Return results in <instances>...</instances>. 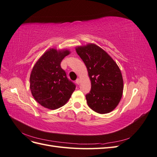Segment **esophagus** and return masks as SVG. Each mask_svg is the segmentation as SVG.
I'll list each match as a JSON object with an SVG mask.
<instances>
[{
	"mask_svg": "<svg viewBox=\"0 0 157 157\" xmlns=\"http://www.w3.org/2000/svg\"><path fill=\"white\" fill-rule=\"evenodd\" d=\"M80 78H77V80H76V83H77L78 85L80 84Z\"/></svg>",
	"mask_w": 157,
	"mask_h": 157,
	"instance_id": "34e87169",
	"label": "esophagus"
}]
</instances>
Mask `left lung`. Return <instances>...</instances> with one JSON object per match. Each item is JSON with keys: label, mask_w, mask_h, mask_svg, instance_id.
I'll return each instance as SVG.
<instances>
[{"label": "left lung", "mask_w": 157, "mask_h": 157, "mask_svg": "<svg viewBox=\"0 0 157 157\" xmlns=\"http://www.w3.org/2000/svg\"><path fill=\"white\" fill-rule=\"evenodd\" d=\"M84 61L91 81L86 95L88 106L99 114L111 112L119 103L124 84L120 68L111 57L98 45L88 43L75 48Z\"/></svg>", "instance_id": "8db88e82"}]
</instances>
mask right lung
I'll return each instance as SVG.
<instances>
[{
	"instance_id": "right-lung-1",
	"label": "right lung",
	"mask_w": 157,
	"mask_h": 157,
	"mask_svg": "<svg viewBox=\"0 0 157 157\" xmlns=\"http://www.w3.org/2000/svg\"><path fill=\"white\" fill-rule=\"evenodd\" d=\"M71 52L50 48L37 60L30 75V90L36 102L54 110L63 106L75 90L68 80L61 62Z\"/></svg>"
}]
</instances>
